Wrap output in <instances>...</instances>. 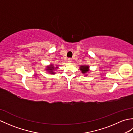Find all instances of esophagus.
I'll list each match as a JSON object with an SVG mask.
<instances>
[{
  "label": "esophagus",
  "instance_id": "obj_1",
  "mask_svg": "<svg viewBox=\"0 0 133 133\" xmlns=\"http://www.w3.org/2000/svg\"><path fill=\"white\" fill-rule=\"evenodd\" d=\"M71 61H72V60H71V58H69L68 59H67V62H68L69 63H71Z\"/></svg>",
  "mask_w": 133,
  "mask_h": 133
}]
</instances>
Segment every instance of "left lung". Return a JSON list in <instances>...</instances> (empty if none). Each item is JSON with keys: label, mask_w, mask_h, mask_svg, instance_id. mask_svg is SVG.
I'll return each instance as SVG.
<instances>
[{"label": "left lung", "mask_w": 133, "mask_h": 133, "mask_svg": "<svg viewBox=\"0 0 133 133\" xmlns=\"http://www.w3.org/2000/svg\"><path fill=\"white\" fill-rule=\"evenodd\" d=\"M79 70H81V72L84 75V77H86L87 75L86 74L88 73L90 71V67L89 65H82V66H81L79 67Z\"/></svg>", "instance_id": "obj_1"}]
</instances>
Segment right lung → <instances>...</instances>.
Returning <instances> with one entry per match:
<instances>
[{
    "instance_id": "right-lung-1",
    "label": "right lung",
    "mask_w": 133,
    "mask_h": 133,
    "mask_svg": "<svg viewBox=\"0 0 133 133\" xmlns=\"http://www.w3.org/2000/svg\"><path fill=\"white\" fill-rule=\"evenodd\" d=\"M58 69V67L57 65H56V67L54 66V65L53 64H50L49 66H46V71H47L48 72H49L50 74H55V70Z\"/></svg>"
}]
</instances>
